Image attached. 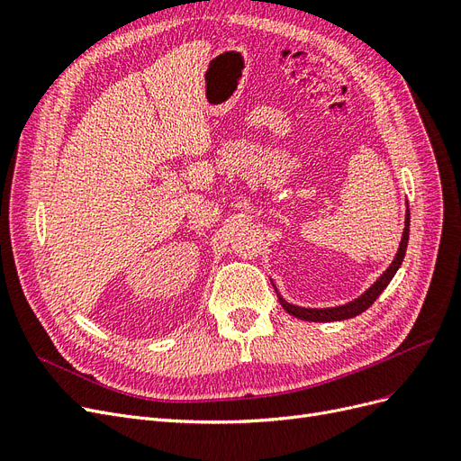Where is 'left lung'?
<instances>
[{
	"label": "left lung",
	"instance_id": "8db88e82",
	"mask_svg": "<svg viewBox=\"0 0 461 461\" xmlns=\"http://www.w3.org/2000/svg\"><path fill=\"white\" fill-rule=\"evenodd\" d=\"M408 239H410V209L406 212V225H403V232H402V240L398 246V252L394 256V261L388 265V269L376 278V281L361 294L359 298L337 305V308H300V305H294L286 302L281 294H278L276 286L273 285L278 302L285 308V312H288L290 315H294L298 319L303 321H315V323H329V321H342V319H352L359 313H364L367 308H371L373 302L381 296V292L390 285L393 276L396 275V271L400 269V265L403 261V256H406V248H408Z\"/></svg>",
	"mask_w": 461,
	"mask_h": 461
}]
</instances>
